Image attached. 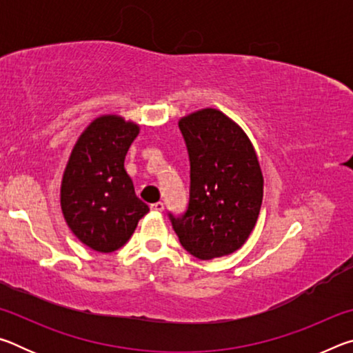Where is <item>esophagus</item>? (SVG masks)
<instances>
[{
  "label": "esophagus",
  "mask_w": 353,
  "mask_h": 353,
  "mask_svg": "<svg viewBox=\"0 0 353 353\" xmlns=\"http://www.w3.org/2000/svg\"><path fill=\"white\" fill-rule=\"evenodd\" d=\"M163 208H165L163 202H155V204H151V210H152V212H155V213L163 212Z\"/></svg>",
  "instance_id": "esophagus-1"
}]
</instances>
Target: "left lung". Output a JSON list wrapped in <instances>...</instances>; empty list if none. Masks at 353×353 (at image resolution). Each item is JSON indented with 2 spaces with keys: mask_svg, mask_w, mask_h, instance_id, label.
<instances>
[{
  "mask_svg": "<svg viewBox=\"0 0 353 353\" xmlns=\"http://www.w3.org/2000/svg\"><path fill=\"white\" fill-rule=\"evenodd\" d=\"M190 159V201L181 216L170 213L182 246L201 260L240 249L259 218L263 174L244 130L216 109L179 121Z\"/></svg>",
  "mask_w": 353,
  "mask_h": 353,
  "instance_id": "obj_1",
  "label": "left lung"
}]
</instances>
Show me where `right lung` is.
<instances>
[{
	"label": "right lung",
	"instance_id": "add662e5",
	"mask_svg": "<svg viewBox=\"0 0 353 353\" xmlns=\"http://www.w3.org/2000/svg\"><path fill=\"white\" fill-rule=\"evenodd\" d=\"M139 132V124L118 115L93 119L77 139L65 168L63 218L71 232L97 252L124 246L149 212L124 170V159Z\"/></svg>",
	"mask_w": 353,
	"mask_h": 353
}]
</instances>
